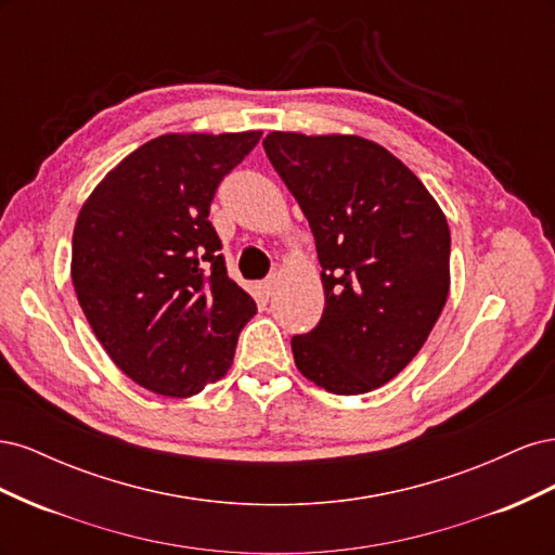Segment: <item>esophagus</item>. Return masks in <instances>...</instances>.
Wrapping results in <instances>:
<instances>
[{"label": "esophagus", "instance_id": "esophagus-1", "mask_svg": "<svg viewBox=\"0 0 555 555\" xmlns=\"http://www.w3.org/2000/svg\"><path fill=\"white\" fill-rule=\"evenodd\" d=\"M278 284H280V275H268V278L263 280V292H266V296H273L275 289H278Z\"/></svg>", "mask_w": 555, "mask_h": 555}]
</instances>
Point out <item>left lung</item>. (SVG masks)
Returning <instances> with one entry per match:
<instances>
[{
  "label": "left lung",
  "instance_id": "left-lung-1",
  "mask_svg": "<svg viewBox=\"0 0 555 555\" xmlns=\"http://www.w3.org/2000/svg\"><path fill=\"white\" fill-rule=\"evenodd\" d=\"M263 150L312 229L324 314L294 335L304 377L359 396L424 347L449 296V224L405 164L354 133L271 131Z\"/></svg>",
  "mask_w": 555,
  "mask_h": 555
}]
</instances>
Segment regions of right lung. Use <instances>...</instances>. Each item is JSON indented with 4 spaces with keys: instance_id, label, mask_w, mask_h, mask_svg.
Wrapping results in <instances>:
<instances>
[{
    "instance_id": "add662e5",
    "label": "right lung",
    "mask_w": 555,
    "mask_h": 555,
    "mask_svg": "<svg viewBox=\"0 0 555 555\" xmlns=\"http://www.w3.org/2000/svg\"><path fill=\"white\" fill-rule=\"evenodd\" d=\"M259 139L164 133L108 171L78 212V304L113 363L147 391L190 398L224 377L257 312L227 275L208 215L217 184Z\"/></svg>"
}]
</instances>
